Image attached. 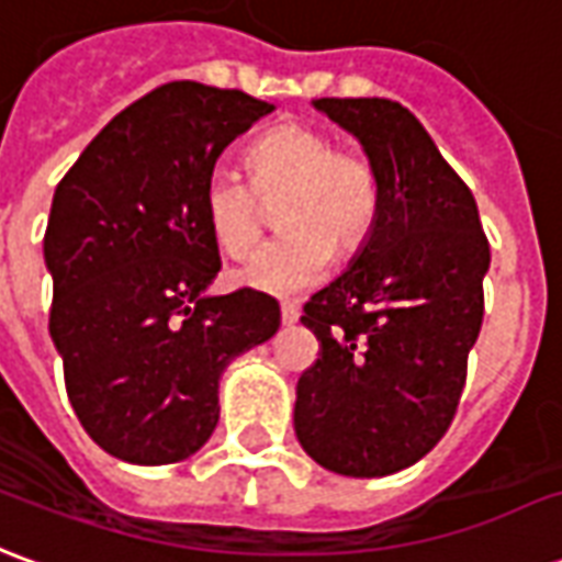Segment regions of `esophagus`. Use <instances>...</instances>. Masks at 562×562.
<instances>
[{"mask_svg":"<svg viewBox=\"0 0 562 562\" xmlns=\"http://www.w3.org/2000/svg\"><path fill=\"white\" fill-rule=\"evenodd\" d=\"M296 321H300V308H296V305H290V302H284V305H281V324L293 326Z\"/></svg>","mask_w":562,"mask_h":562,"instance_id":"34e87169","label":"esophagus"}]
</instances>
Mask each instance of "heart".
Here are the masks:
<instances>
[{"label":"heart","mask_w":562,"mask_h":562,"mask_svg":"<svg viewBox=\"0 0 562 562\" xmlns=\"http://www.w3.org/2000/svg\"><path fill=\"white\" fill-rule=\"evenodd\" d=\"M248 178L214 169L205 178L202 211L226 257L257 248L269 209L284 229L238 269V284L272 296L314 288L338 254L363 248L381 205V181L357 150H341L312 126H278L248 150Z\"/></svg>","instance_id":"b5f03b06"}]
</instances>
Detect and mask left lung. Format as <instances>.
<instances>
[{
    "label": "left lung",
    "mask_w": 562,
    "mask_h": 562,
    "mask_svg": "<svg viewBox=\"0 0 562 562\" xmlns=\"http://www.w3.org/2000/svg\"><path fill=\"white\" fill-rule=\"evenodd\" d=\"M381 181L372 233L305 302L321 357L296 384V439L329 472L381 479L448 432L481 333L491 245L463 178L390 99H314Z\"/></svg>",
    "instance_id": "left-lung-1"
}]
</instances>
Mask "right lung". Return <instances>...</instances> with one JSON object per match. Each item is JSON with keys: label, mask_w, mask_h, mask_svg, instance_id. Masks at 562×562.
<instances>
[{"label": "right lung", "mask_w": 562, "mask_h": 562, "mask_svg": "<svg viewBox=\"0 0 562 562\" xmlns=\"http://www.w3.org/2000/svg\"><path fill=\"white\" fill-rule=\"evenodd\" d=\"M269 111L241 90L162 83L123 109L57 184L45 233L50 338L81 427L117 460L196 453L221 417L224 369L281 326L266 293H205L221 272L205 178Z\"/></svg>", "instance_id": "1"}]
</instances>
